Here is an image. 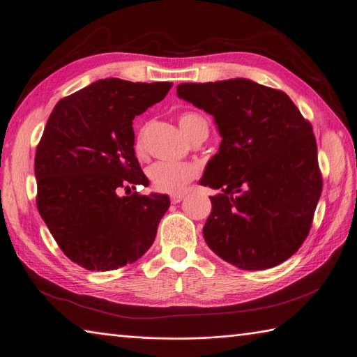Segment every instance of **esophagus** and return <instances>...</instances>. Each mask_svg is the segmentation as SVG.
Wrapping results in <instances>:
<instances>
[{
	"mask_svg": "<svg viewBox=\"0 0 357 357\" xmlns=\"http://www.w3.org/2000/svg\"><path fill=\"white\" fill-rule=\"evenodd\" d=\"M183 198H185V195H183V193H172V195H171V202L172 204H178L180 201H183Z\"/></svg>",
	"mask_w": 357,
	"mask_h": 357,
	"instance_id": "esophagus-1",
	"label": "esophagus"
}]
</instances>
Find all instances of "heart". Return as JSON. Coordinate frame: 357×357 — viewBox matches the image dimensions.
Masks as SVG:
<instances>
[{
	"label": "heart",
	"mask_w": 357,
	"mask_h": 357,
	"mask_svg": "<svg viewBox=\"0 0 357 357\" xmlns=\"http://www.w3.org/2000/svg\"><path fill=\"white\" fill-rule=\"evenodd\" d=\"M178 125L181 131L192 138L201 128L207 126V122L197 113H185L178 117ZM143 149L144 138L143 134H139L135 142V150L137 152H143ZM147 174L150 181H152V186L156 190L165 193H178L188 186V183L198 176V167L192 164H180V162L160 160L149 168Z\"/></svg>",
	"instance_id": "b5f03b06"
}]
</instances>
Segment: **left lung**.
Segmentation results:
<instances>
[{
    "instance_id": "1",
    "label": "left lung",
    "mask_w": 357,
    "mask_h": 357,
    "mask_svg": "<svg viewBox=\"0 0 357 357\" xmlns=\"http://www.w3.org/2000/svg\"><path fill=\"white\" fill-rule=\"evenodd\" d=\"M178 98L214 116L222 143L201 178L211 199L204 238L241 269H268L298 252L321 193L312 126L283 91L247 79L181 83Z\"/></svg>"
}]
</instances>
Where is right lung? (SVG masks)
Instances as JSON below:
<instances>
[{"instance_id": "add662e5", "label": "right lung", "mask_w": 357, "mask_h": 357, "mask_svg": "<svg viewBox=\"0 0 357 357\" xmlns=\"http://www.w3.org/2000/svg\"><path fill=\"white\" fill-rule=\"evenodd\" d=\"M171 86L104 79L59 100L49 116L34 162L37 208L61 250L89 271L132 264L155 241L169 198L131 193L149 185L132 121Z\"/></svg>"}]
</instances>
